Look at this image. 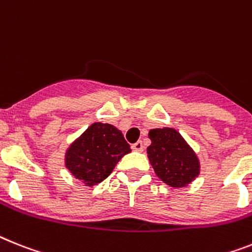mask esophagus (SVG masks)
<instances>
[{"mask_svg": "<svg viewBox=\"0 0 252 252\" xmlns=\"http://www.w3.org/2000/svg\"><path fill=\"white\" fill-rule=\"evenodd\" d=\"M143 147H145V146H143L142 141H137L136 143H133L132 145V150L133 151H137V152H142Z\"/></svg>", "mask_w": 252, "mask_h": 252, "instance_id": "1", "label": "esophagus"}]
</instances>
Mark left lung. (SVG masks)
<instances>
[{
	"instance_id": "8db88e82",
	"label": "left lung",
	"mask_w": 252,
	"mask_h": 252,
	"mask_svg": "<svg viewBox=\"0 0 252 252\" xmlns=\"http://www.w3.org/2000/svg\"><path fill=\"white\" fill-rule=\"evenodd\" d=\"M150 164L156 175L173 188L189 185L200 174V160L191 146L174 128H155L149 132Z\"/></svg>"
}]
</instances>
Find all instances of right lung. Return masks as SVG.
<instances>
[{
  "instance_id": "1",
  "label": "right lung",
  "mask_w": 252,
  "mask_h": 252,
  "mask_svg": "<svg viewBox=\"0 0 252 252\" xmlns=\"http://www.w3.org/2000/svg\"><path fill=\"white\" fill-rule=\"evenodd\" d=\"M132 151L118 128L94 123L65 152V166L74 178L88 187L106 179L120 158Z\"/></svg>"
}]
</instances>
